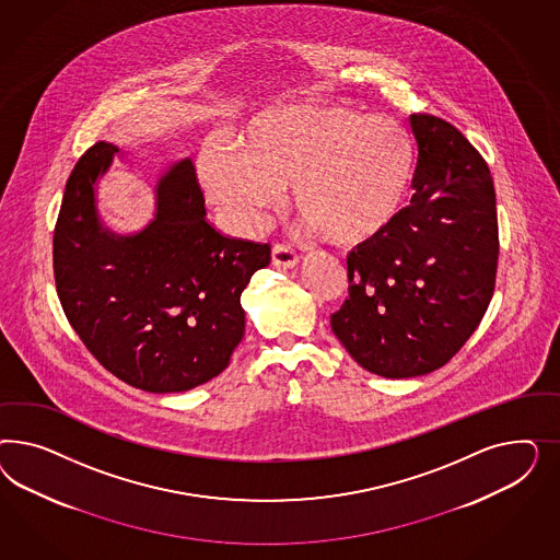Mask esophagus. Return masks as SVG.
<instances>
[{
    "instance_id": "esophagus-1",
    "label": "esophagus",
    "mask_w": 560,
    "mask_h": 560,
    "mask_svg": "<svg viewBox=\"0 0 560 560\" xmlns=\"http://www.w3.org/2000/svg\"><path fill=\"white\" fill-rule=\"evenodd\" d=\"M271 260L272 267L283 269V271L298 267V255H295V250H291L289 246H283V244H275V246H272Z\"/></svg>"
}]
</instances>
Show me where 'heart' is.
I'll use <instances>...</instances> for the list:
<instances>
[{
  "mask_svg": "<svg viewBox=\"0 0 560 560\" xmlns=\"http://www.w3.org/2000/svg\"><path fill=\"white\" fill-rule=\"evenodd\" d=\"M415 141L398 120L339 104H293L250 120L236 152L199 155L205 192L240 221L291 192L310 234L361 248L388 232L407 199Z\"/></svg>",
  "mask_w": 560,
  "mask_h": 560,
  "instance_id": "b5f03b06",
  "label": "heart"
}]
</instances>
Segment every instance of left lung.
I'll return each instance as SVG.
<instances>
[{"instance_id":"8db88e82","label":"left lung","mask_w":560,"mask_h":560,"mask_svg":"<svg viewBox=\"0 0 560 560\" xmlns=\"http://www.w3.org/2000/svg\"><path fill=\"white\" fill-rule=\"evenodd\" d=\"M417 190L388 232L347 258L349 298L330 316L357 363L382 377L435 372L491 304L499 225L491 170L447 120L410 115Z\"/></svg>"}]
</instances>
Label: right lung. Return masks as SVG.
Listing matches in <instances>:
<instances>
[{
	"label": "right lung",
	"instance_id": "obj_1",
	"mask_svg": "<svg viewBox=\"0 0 560 560\" xmlns=\"http://www.w3.org/2000/svg\"><path fill=\"white\" fill-rule=\"evenodd\" d=\"M117 145L98 141L66 185L52 236L57 295L88 351L125 384L187 392L220 375L244 337L240 295L271 246L220 234L192 162L170 164L143 230L117 234L98 215L96 183Z\"/></svg>",
	"mask_w": 560,
	"mask_h": 560
}]
</instances>
